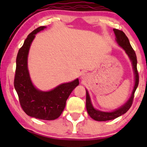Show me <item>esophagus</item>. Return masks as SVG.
Returning <instances> with one entry per match:
<instances>
[{
    "instance_id": "34e87169",
    "label": "esophagus",
    "mask_w": 147,
    "mask_h": 147,
    "mask_svg": "<svg viewBox=\"0 0 147 147\" xmlns=\"http://www.w3.org/2000/svg\"><path fill=\"white\" fill-rule=\"evenodd\" d=\"M83 77H84V76H83Z\"/></svg>"
}]
</instances>
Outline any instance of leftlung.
Returning a JSON list of instances; mask_svg holds the SVG:
<instances>
[{
  "mask_svg": "<svg viewBox=\"0 0 147 147\" xmlns=\"http://www.w3.org/2000/svg\"><path fill=\"white\" fill-rule=\"evenodd\" d=\"M113 31L115 34L116 41H117L118 45L125 50L126 53L127 54L130 59L132 61L133 71H134L135 75V85L131 96L130 97L129 100L127 101V102L124 104L122 106H121L120 108L112 111V112H103V111L95 109L92 106L88 92L86 90V105L87 112L89 115L90 116V117L96 121L111 120V119H115V118L122 115L123 114L126 113L131 108V105H132L135 92H136V89L138 86V84H139V75H138L137 70V57H136V52H135L131 44H130L128 37L126 36L125 34L123 32L122 30L113 29Z\"/></svg>",
  "mask_w": 147,
  "mask_h": 147,
  "instance_id": "8db88e82",
  "label": "left lung"
}]
</instances>
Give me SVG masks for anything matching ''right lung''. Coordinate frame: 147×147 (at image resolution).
I'll return each instance as SVG.
<instances>
[{
  "label": "right lung",
  "instance_id": "1",
  "mask_svg": "<svg viewBox=\"0 0 147 147\" xmlns=\"http://www.w3.org/2000/svg\"><path fill=\"white\" fill-rule=\"evenodd\" d=\"M45 28L38 27L32 32L18 50L14 84L20 104L25 113L36 119L53 120L62 113L69 95L79 83V79H76L73 82L60 84L46 92L34 86L28 68V53L35 34Z\"/></svg>",
  "mask_w": 147,
  "mask_h": 147
}]
</instances>
